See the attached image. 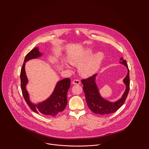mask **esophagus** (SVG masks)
Masks as SVG:
<instances>
[{"instance_id":"34e87169","label":"esophagus","mask_w":149,"mask_h":149,"mask_svg":"<svg viewBox=\"0 0 149 149\" xmlns=\"http://www.w3.org/2000/svg\"><path fill=\"white\" fill-rule=\"evenodd\" d=\"M72 84H74V85H79V84H80V80H78V79H75V80H74L72 81Z\"/></svg>"}]
</instances>
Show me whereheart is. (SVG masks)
Returning a JSON list of instances; mask_svg holds the SVG:
<instances>
[{"mask_svg":"<svg viewBox=\"0 0 149 149\" xmlns=\"http://www.w3.org/2000/svg\"><path fill=\"white\" fill-rule=\"evenodd\" d=\"M91 49H87L81 56L71 58L70 63L73 65H80L79 66V72L83 77H89L94 75L99 69L100 65L104 59V54L98 52L93 55ZM66 68L70 66L66 65Z\"/></svg>","mask_w":149,"mask_h":149,"instance_id":"b5f03b06","label":"heart"}]
</instances>
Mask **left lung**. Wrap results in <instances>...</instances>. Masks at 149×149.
Listing matches in <instances>:
<instances>
[{"label": "left lung", "mask_w": 149, "mask_h": 149, "mask_svg": "<svg viewBox=\"0 0 149 149\" xmlns=\"http://www.w3.org/2000/svg\"><path fill=\"white\" fill-rule=\"evenodd\" d=\"M120 64L125 65L127 69V74L123 81L126 85V89L122 97L118 100L111 102L104 99L100 94L95 78L97 74L86 79L81 80L83 91L85 93L86 102L88 106L93 113L101 115L114 113L117 111L125 103L130 90V74L127 64L123 57L120 58Z\"/></svg>", "instance_id": "8db88e82"}]
</instances>
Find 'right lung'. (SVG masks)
<instances>
[{
  "instance_id": "add662e5",
  "label": "right lung",
  "mask_w": 149,
  "mask_h": 149,
  "mask_svg": "<svg viewBox=\"0 0 149 149\" xmlns=\"http://www.w3.org/2000/svg\"><path fill=\"white\" fill-rule=\"evenodd\" d=\"M42 55L38 47H35L25 57L20 74L22 92L26 103L33 112L43 114L46 116L55 117L63 111L67 105V93L70 86V79L65 78L58 81L49 98L36 104L32 103L29 100V93L26 89L28 79L25 71V64L29 60L38 58Z\"/></svg>"
}]
</instances>
